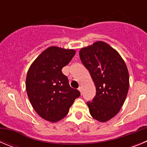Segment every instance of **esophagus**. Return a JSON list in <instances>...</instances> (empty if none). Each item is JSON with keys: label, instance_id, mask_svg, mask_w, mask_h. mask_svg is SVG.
I'll list each match as a JSON object with an SVG mask.
<instances>
[{"label": "esophagus", "instance_id": "esophagus-1", "mask_svg": "<svg viewBox=\"0 0 147 147\" xmlns=\"http://www.w3.org/2000/svg\"><path fill=\"white\" fill-rule=\"evenodd\" d=\"M78 90H80V93H82V87H79Z\"/></svg>", "mask_w": 147, "mask_h": 147}]
</instances>
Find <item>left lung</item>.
I'll list each match as a JSON object with an SVG mask.
<instances>
[{"label":"left lung","mask_w":147,"mask_h":147,"mask_svg":"<svg viewBox=\"0 0 147 147\" xmlns=\"http://www.w3.org/2000/svg\"><path fill=\"white\" fill-rule=\"evenodd\" d=\"M80 57L89 71L96 90L92 102H87L96 120L106 122L120 111L129 86L125 62L116 50L102 41L82 48Z\"/></svg>","instance_id":"obj_1"}]
</instances>
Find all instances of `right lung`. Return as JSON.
Returning <instances> with one entry per match:
<instances>
[{
	"mask_svg": "<svg viewBox=\"0 0 147 147\" xmlns=\"http://www.w3.org/2000/svg\"><path fill=\"white\" fill-rule=\"evenodd\" d=\"M76 54L74 49L51 46L42 51L30 66L26 88L30 103L37 113L51 122L67 115L80 92L71 88L62 72Z\"/></svg>",
	"mask_w": 147,
	"mask_h": 147,
	"instance_id": "right-lung-1",
	"label": "right lung"
}]
</instances>
